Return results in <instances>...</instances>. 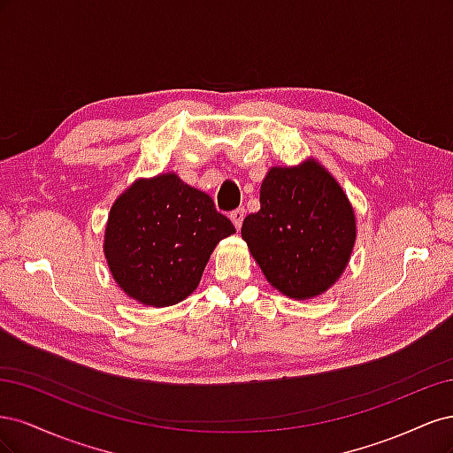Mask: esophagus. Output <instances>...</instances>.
Listing matches in <instances>:
<instances>
[{"label":"esophagus","mask_w":453,"mask_h":453,"mask_svg":"<svg viewBox=\"0 0 453 453\" xmlns=\"http://www.w3.org/2000/svg\"><path fill=\"white\" fill-rule=\"evenodd\" d=\"M243 217H245V211H243V208H238V210H234V211L230 213V221H232V225L236 226V230H240V228H242Z\"/></svg>","instance_id":"34e87169"}]
</instances>
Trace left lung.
Returning a JSON list of instances; mask_svg holds the SVG:
<instances>
[{"label":"left lung","instance_id":"1","mask_svg":"<svg viewBox=\"0 0 453 453\" xmlns=\"http://www.w3.org/2000/svg\"><path fill=\"white\" fill-rule=\"evenodd\" d=\"M357 225L344 190L318 160L268 170L242 238L268 283L296 300L323 295L346 270Z\"/></svg>","mask_w":453,"mask_h":453}]
</instances>
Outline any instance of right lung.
Instances as JSON below:
<instances>
[{
	"instance_id": "obj_1",
	"label": "right lung",
	"mask_w": 453,
	"mask_h": 453,
	"mask_svg": "<svg viewBox=\"0 0 453 453\" xmlns=\"http://www.w3.org/2000/svg\"><path fill=\"white\" fill-rule=\"evenodd\" d=\"M236 228L175 173L134 181L109 211L104 253L117 285L145 306L193 293L215 245Z\"/></svg>"
}]
</instances>
